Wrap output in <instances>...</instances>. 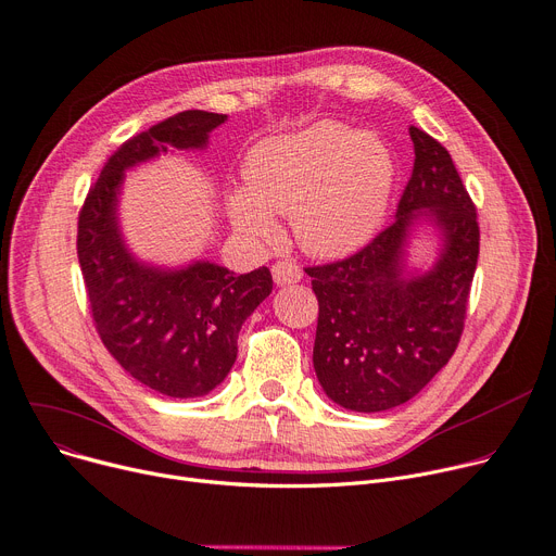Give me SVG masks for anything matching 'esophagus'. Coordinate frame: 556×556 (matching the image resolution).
<instances>
[{
	"instance_id": "obj_1",
	"label": "esophagus",
	"mask_w": 556,
	"mask_h": 556,
	"mask_svg": "<svg viewBox=\"0 0 556 556\" xmlns=\"http://www.w3.org/2000/svg\"><path fill=\"white\" fill-rule=\"evenodd\" d=\"M273 279L277 286H288V283H298L302 279V268L292 262H277L273 266Z\"/></svg>"
}]
</instances>
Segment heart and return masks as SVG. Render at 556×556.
<instances>
[{
	"instance_id": "1",
	"label": "heart",
	"mask_w": 556,
	"mask_h": 556,
	"mask_svg": "<svg viewBox=\"0 0 556 556\" xmlns=\"http://www.w3.org/2000/svg\"><path fill=\"white\" fill-rule=\"evenodd\" d=\"M248 190H235L228 212L235 228L275 243V214L292 216L294 239L313 256L340 258L376 235L395 188L387 142L338 121L258 142L245 161Z\"/></svg>"
}]
</instances>
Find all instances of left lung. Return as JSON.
<instances>
[{
	"instance_id": "obj_1",
	"label": "left lung",
	"mask_w": 556,
	"mask_h": 556,
	"mask_svg": "<svg viewBox=\"0 0 556 556\" xmlns=\"http://www.w3.org/2000/svg\"><path fill=\"white\" fill-rule=\"evenodd\" d=\"M409 134L416 161L393 224L353 256L306 268L319 302L317 380L332 402L359 414L412 400L450 362L478 262L476 207L450 152L418 127ZM420 225L441 239L427 271L405 264Z\"/></svg>"
}]
</instances>
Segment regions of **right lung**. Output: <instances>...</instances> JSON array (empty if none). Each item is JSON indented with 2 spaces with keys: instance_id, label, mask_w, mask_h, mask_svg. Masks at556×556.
Listing matches in <instances>:
<instances>
[{
  "instance_id": "obj_1",
  "label": "right lung",
  "mask_w": 556,
  "mask_h": 556,
  "mask_svg": "<svg viewBox=\"0 0 556 556\" xmlns=\"http://www.w3.org/2000/svg\"><path fill=\"white\" fill-rule=\"evenodd\" d=\"M226 121L192 109L129 138L102 167L78 218V258L102 344L131 378L169 397H199L226 380L241 324L270 294L273 275L266 266L235 275L212 262H138L121 232L118 199L127 169L205 150Z\"/></svg>"
}]
</instances>
